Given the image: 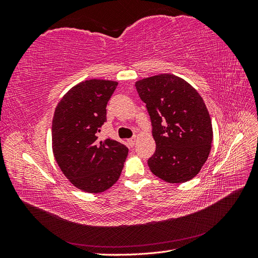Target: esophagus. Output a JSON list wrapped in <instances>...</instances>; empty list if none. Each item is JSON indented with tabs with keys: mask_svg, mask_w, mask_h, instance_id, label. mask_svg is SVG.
Here are the masks:
<instances>
[{
	"mask_svg": "<svg viewBox=\"0 0 258 258\" xmlns=\"http://www.w3.org/2000/svg\"><path fill=\"white\" fill-rule=\"evenodd\" d=\"M136 141H137V139H136V137H132L131 139H128V143H129V144H130L131 146H134V145H135Z\"/></svg>",
	"mask_w": 258,
	"mask_h": 258,
	"instance_id": "obj_1",
	"label": "esophagus"
}]
</instances>
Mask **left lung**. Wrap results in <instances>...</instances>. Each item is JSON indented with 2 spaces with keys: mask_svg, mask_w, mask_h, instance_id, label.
Segmentation results:
<instances>
[{
  "mask_svg": "<svg viewBox=\"0 0 258 258\" xmlns=\"http://www.w3.org/2000/svg\"><path fill=\"white\" fill-rule=\"evenodd\" d=\"M136 88L146 103L156 142L148 167L168 183L189 181L205 165L213 140L204 99L192 86L173 74L138 81Z\"/></svg>",
  "mask_w": 258,
  "mask_h": 258,
  "instance_id": "8db88e82",
  "label": "left lung"
}]
</instances>
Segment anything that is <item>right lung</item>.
<instances>
[{
	"instance_id": "right-lung-1",
	"label": "right lung",
	"mask_w": 258,
	"mask_h": 258,
	"mask_svg": "<svg viewBox=\"0 0 258 258\" xmlns=\"http://www.w3.org/2000/svg\"><path fill=\"white\" fill-rule=\"evenodd\" d=\"M118 83L89 80L74 86L60 100L52 119L54 159L77 188L102 192L119 178L128 148L112 139L99 141L106 121V104Z\"/></svg>"
}]
</instances>
